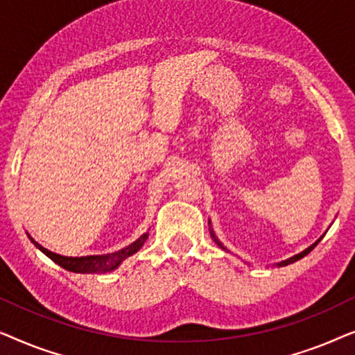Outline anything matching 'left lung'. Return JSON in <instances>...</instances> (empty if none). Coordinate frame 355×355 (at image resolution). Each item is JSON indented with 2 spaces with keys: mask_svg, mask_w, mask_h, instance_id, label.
Here are the masks:
<instances>
[{
  "mask_svg": "<svg viewBox=\"0 0 355 355\" xmlns=\"http://www.w3.org/2000/svg\"><path fill=\"white\" fill-rule=\"evenodd\" d=\"M213 237H215V236H213ZM320 239H322V237H320ZM320 239L317 241V242H315V244H312V245H310L309 247V249H305L304 252H300V254H297V255H294V257H291V259H288V260H284V261H281V263H279V266H286V265H289V263H294V261H297V260H300V259H302V257H305V255H307V254H310V252H312L313 249H315V245H317L318 244V242H320ZM216 241V239H215ZM218 242V241H216ZM218 245H221L220 244V242H218Z\"/></svg>",
  "mask_w": 355,
  "mask_h": 355,
  "instance_id": "left-lung-1",
  "label": "left lung"
}]
</instances>
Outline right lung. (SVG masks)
Returning <instances> with one entry per match:
<instances>
[{
	"instance_id": "1",
	"label": "right lung",
	"mask_w": 355,
	"mask_h": 355,
	"mask_svg": "<svg viewBox=\"0 0 355 355\" xmlns=\"http://www.w3.org/2000/svg\"><path fill=\"white\" fill-rule=\"evenodd\" d=\"M147 239H148V234H144L142 237H139L137 241L132 242V244L125 247V249H121L118 252H114V254L90 255V257H62V255L53 254V252L45 249V247L37 244L35 241H33V244H35L46 257H50L55 263L62 266L64 270L74 271V273H98V275H101V273H108V271H113L118 268L121 261H123L124 259H128V257H130L132 254H135V252H137L140 247L144 245V242Z\"/></svg>"
}]
</instances>
